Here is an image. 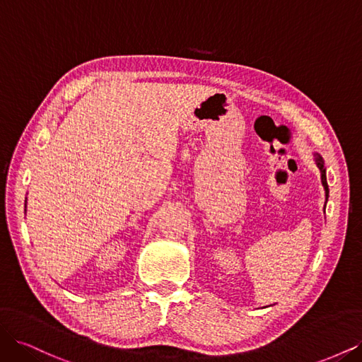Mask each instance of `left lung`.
I'll use <instances>...</instances> for the list:
<instances>
[{
    "label": "left lung",
    "instance_id": "1",
    "mask_svg": "<svg viewBox=\"0 0 362 362\" xmlns=\"http://www.w3.org/2000/svg\"><path fill=\"white\" fill-rule=\"evenodd\" d=\"M314 160H315L317 168L320 169V173H322V184H323V187H325V193H326V201H327V198H329V187H327V181H326V169H325V161H323V158L320 157V154H314Z\"/></svg>",
    "mask_w": 362,
    "mask_h": 362
}]
</instances>
